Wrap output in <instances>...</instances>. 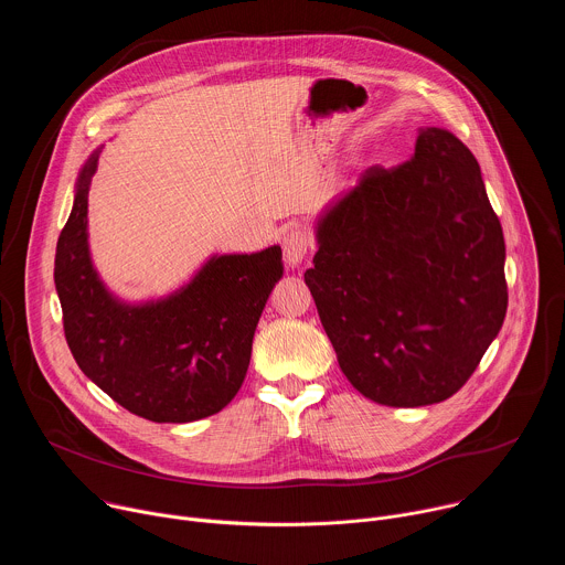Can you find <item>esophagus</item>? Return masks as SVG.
<instances>
[{
	"label": "esophagus",
	"mask_w": 565,
	"mask_h": 565,
	"mask_svg": "<svg viewBox=\"0 0 565 565\" xmlns=\"http://www.w3.org/2000/svg\"><path fill=\"white\" fill-rule=\"evenodd\" d=\"M308 246H310V238L303 230L295 227L290 232H286L281 236V248H284V262L290 266V268H297L301 266V262L306 259L308 255Z\"/></svg>",
	"instance_id": "obj_1"
}]
</instances>
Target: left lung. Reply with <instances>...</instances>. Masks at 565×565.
Masks as SVG:
<instances>
[{
    "mask_svg": "<svg viewBox=\"0 0 565 565\" xmlns=\"http://www.w3.org/2000/svg\"><path fill=\"white\" fill-rule=\"evenodd\" d=\"M315 238L303 279L349 382L386 407L451 397L508 310L503 227L473 153L420 129L412 160L369 168Z\"/></svg>",
    "mask_w": 565,
    "mask_h": 565,
    "instance_id": "1",
    "label": "left lung"
}]
</instances>
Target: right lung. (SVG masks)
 I'll list each match as a JSON object with an SVG mask.
<instances>
[{
  "label": "right lung",
  "mask_w": 565,
  "mask_h": 565,
  "mask_svg": "<svg viewBox=\"0 0 565 565\" xmlns=\"http://www.w3.org/2000/svg\"><path fill=\"white\" fill-rule=\"evenodd\" d=\"M98 156L100 149L79 170L55 250L66 344L92 382L145 420L192 423L218 414L244 384L255 329L284 275L281 248L214 255L168 297L120 301L89 253L87 205Z\"/></svg>",
  "instance_id": "1"
}]
</instances>
